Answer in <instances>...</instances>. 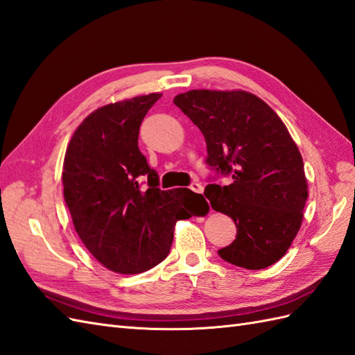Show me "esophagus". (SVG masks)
<instances>
[{
	"label": "esophagus",
	"instance_id": "esophagus-1",
	"mask_svg": "<svg viewBox=\"0 0 355 355\" xmlns=\"http://www.w3.org/2000/svg\"><path fill=\"white\" fill-rule=\"evenodd\" d=\"M189 189H191V191H194V193H198V194L203 193V187L198 182H193L191 185H189Z\"/></svg>",
	"mask_w": 355,
	"mask_h": 355
}]
</instances>
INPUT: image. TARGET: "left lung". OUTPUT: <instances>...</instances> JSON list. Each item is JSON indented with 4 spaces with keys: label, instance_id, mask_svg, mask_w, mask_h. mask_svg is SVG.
<instances>
[{
    "label": "left lung",
    "instance_id": "1",
    "mask_svg": "<svg viewBox=\"0 0 355 355\" xmlns=\"http://www.w3.org/2000/svg\"><path fill=\"white\" fill-rule=\"evenodd\" d=\"M200 129L206 164L232 176L209 184L212 209L235 221L236 239L218 250L224 261L263 270L286 254L302 223L307 200L304 164L274 110L244 90H189L173 99Z\"/></svg>",
    "mask_w": 355,
    "mask_h": 355
}]
</instances>
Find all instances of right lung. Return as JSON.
Returning <instances> with one entry per match:
<instances>
[{
	"mask_svg": "<svg viewBox=\"0 0 355 355\" xmlns=\"http://www.w3.org/2000/svg\"><path fill=\"white\" fill-rule=\"evenodd\" d=\"M159 93L108 103L76 128L63 164V194L85 248L119 274L150 270L167 257L179 220L202 215V194L162 191L138 149L144 116ZM148 187L141 188V179Z\"/></svg>",
	"mask_w": 355,
	"mask_h": 355,
	"instance_id": "obj_1",
	"label": "right lung"
}]
</instances>
